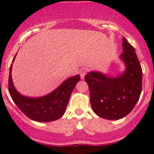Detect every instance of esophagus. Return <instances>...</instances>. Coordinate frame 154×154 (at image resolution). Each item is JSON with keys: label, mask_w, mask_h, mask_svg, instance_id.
Listing matches in <instances>:
<instances>
[{"label": "esophagus", "mask_w": 154, "mask_h": 154, "mask_svg": "<svg viewBox=\"0 0 154 154\" xmlns=\"http://www.w3.org/2000/svg\"><path fill=\"white\" fill-rule=\"evenodd\" d=\"M87 72H88V69H87L86 68H83L80 70V77H81L82 80H83V79H84L85 75L87 74Z\"/></svg>", "instance_id": "esophagus-1"}]
</instances>
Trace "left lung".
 Segmentation results:
<instances>
[{
	"label": "left lung",
	"instance_id": "obj_1",
	"mask_svg": "<svg viewBox=\"0 0 154 154\" xmlns=\"http://www.w3.org/2000/svg\"><path fill=\"white\" fill-rule=\"evenodd\" d=\"M121 58L126 70L117 77L91 71L85 76L90 91L92 109L100 118L118 120L133 110L142 88V70L133 46L124 37Z\"/></svg>",
	"mask_w": 154,
	"mask_h": 154
}]
</instances>
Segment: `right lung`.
Listing matches in <instances>:
<instances>
[{
  "label": "right lung",
  "instance_id": "obj_1",
  "mask_svg": "<svg viewBox=\"0 0 154 154\" xmlns=\"http://www.w3.org/2000/svg\"><path fill=\"white\" fill-rule=\"evenodd\" d=\"M11 71L12 64L9 76V92L11 97L25 116L32 120L40 122H53L63 116L71 92L80 80V75L77 74L65 80L58 88L47 95L32 98L24 97L16 91L12 83Z\"/></svg>",
  "mask_w": 154,
  "mask_h": 154
}]
</instances>
